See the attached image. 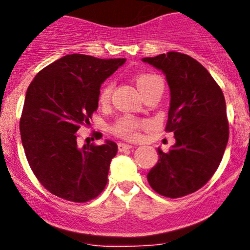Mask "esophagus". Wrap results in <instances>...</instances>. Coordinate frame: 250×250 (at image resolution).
<instances>
[{"label":"esophagus","mask_w":250,"mask_h":250,"mask_svg":"<svg viewBox=\"0 0 250 250\" xmlns=\"http://www.w3.org/2000/svg\"><path fill=\"white\" fill-rule=\"evenodd\" d=\"M117 147H119V150L122 153V151H127V150H129V149L133 148V146L127 145V143H119V145H117Z\"/></svg>","instance_id":"esophagus-1"}]
</instances>
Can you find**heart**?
<instances>
[{
  "mask_svg": "<svg viewBox=\"0 0 250 250\" xmlns=\"http://www.w3.org/2000/svg\"><path fill=\"white\" fill-rule=\"evenodd\" d=\"M136 84L139 87L140 91L142 93V95L145 96L146 94L149 93L153 89L157 87L163 88V82L159 76L155 75V74H140L136 77ZM114 84L111 82L105 83L103 85L101 91H100L99 100L102 104L109 102L111 97V93H113ZM147 125V122L142 121V120H137L133 116H123L120 120H117L115 125H113V131L117 136L122 137V139L127 140H136L140 136V130L142 128H145Z\"/></svg>",
  "mask_w": 250,
  "mask_h": 250,
  "instance_id": "heart-1",
  "label": "heart"
}]
</instances>
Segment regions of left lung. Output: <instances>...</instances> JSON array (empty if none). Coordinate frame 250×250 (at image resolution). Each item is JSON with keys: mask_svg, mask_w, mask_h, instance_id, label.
<instances>
[{"mask_svg": "<svg viewBox=\"0 0 250 250\" xmlns=\"http://www.w3.org/2000/svg\"><path fill=\"white\" fill-rule=\"evenodd\" d=\"M143 62L166 74L170 89V108L166 131L176 143L165 153L147 179L156 193L170 199L202 188L219 168L229 139L226 101L222 90L196 60L168 51Z\"/></svg>", "mask_w": 250, "mask_h": 250, "instance_id": "1", "label": "left lung"}]
</instances>
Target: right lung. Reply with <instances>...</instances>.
Instances as JSON below:
<instances>
[{
    "label": "right lung",
    "mask_w": 250,
    "mask_h": 250,
    "mask_svg": "<svg viewBox=\"0 0 250 250\" xmlns=\"http://www.w3.org/2000/svg\"><path fill=\"white\" fill-rule=\"evenodd\" d=\"M125 61L65 55L43 68L28 87L20 119L22 145L36 179L57 197L88 202L107 185L117 145L80 147L77 130L99 107L102 82ZM93 135L102 137L99 131Z\"/></svg>",
    "instance_id": "1"
}]
</instances>
